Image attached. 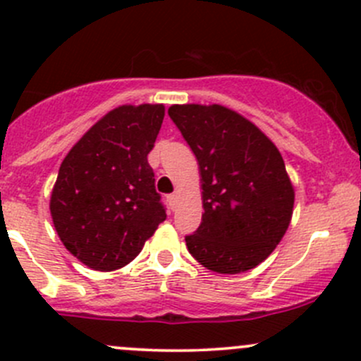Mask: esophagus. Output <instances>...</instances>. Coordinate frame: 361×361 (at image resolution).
<instances>
[{
	"label": "esophagus",
	"mask_w": 361,
	"mask_h": 361,
	"mask_svg": "<svg viewBox=\"0 0 361 361\" xmlns=\"http://www.w3.org/2000/svg\"><path fill=\"white\" fill-rule=\"evenodd\" d=\"M167 202H169L171 209H174V207H176V202H178V195H176V194L167 195Z\"/></svg>",
	"instance_id": "1"
}]
</instances>
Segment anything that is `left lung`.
<instances>
[{"label": "left lung", "mask_w": 361, "mask_h": 361, "mask_svg": "<svg viewBox=\"0 0 361 361\" xmlns=\"http://www.w3.org/2000/svg\"><path fill=\"white\" fill-rule=\"evenodd\" d=\"M201 171L202 221L187 235L192 257L218 274H239L279 245L295 192L276 145L255 123L220 104L167 110Z\"/></svg>", "instance_id": "8db88e82"}]
</instances>
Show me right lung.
I'll list each match as a JSON object with an SVG mask.
<instances>
[{
  "label": "right lung",
  "instance_id": "right-lung-1",
  "mask_svg": "<svg viewBox=\"0 0 361 361\" xmlns=\"http://www.w3.org/2000/svg\"><path fill=\"white\" fill-rule=\"evenodd\" d=\"M164 104L115 108L69 150L50 197V214L73 257L115 271L137 257L166 220L148 154Z\"/></svg>",
  "mask_w": 361,
  "mask_h": 361
}]
</instances>
